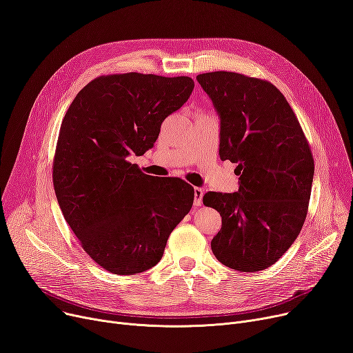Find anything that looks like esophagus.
Segmentation results:
<instances>
[{
    "label": "esophagus",
    "instance_id": "1",
    "mask_svg": "<svg viewBox=\"0 0 353 353\" xmlns=\"http://www.w3.org/2000/svg\"><path fill=\"white\" fill-rule=\"evenodd\" d=\"M203 194H205V190L201 188H194V206H201Z\"/></svg>",
    "mask_w": 353,
    "mask_h": 353
}]
</instances>
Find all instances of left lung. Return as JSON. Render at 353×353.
Segmentation results:
<instances>
[{
    "label": "left lung",
    "mask_w": 353,
    "mask_h": 353,
    "mask_svg": "<svg viewBox=\"0 0 353 353\" xmlns=\"http://www.w3.org/2000/svg\"><path fill=\"white\" fill-rule=\"evenodd\" d=\"M220 117L221 160L237 167L239 190L209 192L221 216L212 240L220 263L239 272L274 265L299 236L307 214L314 163L298 117L272 83L232 71L199 74Z\"/></svg>",
    "instance_id": "8db88e82"
}]
</instances>
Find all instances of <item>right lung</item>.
Returning a JSON list of instances; mask_svg holds the SVG:
<instances>
[{"label": "right lung", "mask_w": 353, "mask_h": 353, "mask_svg": "<svg viewBox=\"0 0 353 353\" xmlns=\"http://www.w3.org/2000/svg\"><path fill=\"white\" fill-rule=\"evenodd\" d=\"M193 88L184 76H101L79 92L63 119L52 163L55 196L84 252L110 273L156 266L193 206L189 183L144 174L128 161L154 145L164 119Z\"/></svg>", "instance_id": "add662e5"}]
</instances>
